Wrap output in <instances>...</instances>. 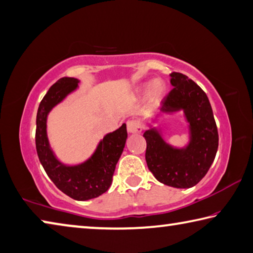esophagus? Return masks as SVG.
Segmentation results:
<instances>
[{
  "label": "esophagus",
  "instance_id": "1",
  "mask_svg": "<svg viewBox=\"0 0 253 253\" xmlns=\"http://www.w3.org/2000/svg\"><path fill=\"white\" fill-rule=\"evenodd\" d=\"M127 126V131L130 133H140L142 131V124L139 120H130L126 123Z\"/></svg>",
  "mask_w": 253,
  "mask_h": 253
}]
</instances>
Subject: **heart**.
<instances>
[{"label":"heart","mask_w":253,"mask_h":253,"mask_svg":"<svg viewBox=\"0 0 253 253\" xmlns=\"http://www.w3.org/2000/svg\"><path fill=\"white\" fill-rule=\"evenodd\" d=\"M146 89H148L149 92H150V95L154 101H158L164 93V86L158 81L149 82L146 85Z\"/></svg>","instance_id":"1"}]
</instances>
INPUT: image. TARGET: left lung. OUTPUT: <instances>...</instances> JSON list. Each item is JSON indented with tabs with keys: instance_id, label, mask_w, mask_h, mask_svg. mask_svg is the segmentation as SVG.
<instances>
[{
	"instance_id": "left-lung-1",
	"label": "left lung",
	"mask_w": 253,
	"mask_h": 253,
	"mask_svg": "<svg viewBox=\"0 0 253 253\" xmlns=\"http://www.w3.org/2000/svg\"><path fill=\"white\" fill-rule=\"evenodd\" d=\"M173 88L161 103L163 113L183 110L189 123L190 139L186 148L169 146L156 127L143 133L146 161L157 180L176 188H190L200 183L213 164L218 148V133L208 95L195 82L180 73L170 74Z\"/></svg>"
}]
</instances>
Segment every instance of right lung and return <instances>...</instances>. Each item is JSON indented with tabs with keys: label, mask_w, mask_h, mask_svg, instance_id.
<instances>
[{
	"label": "right lung",
	"mask_w": 253,
	"mask_h": 253,
	"mask_svg": "<svg viewBox=\"0 0 253 253\" xmlns=\"http://www.w3.org/2000/svg\"><path fill=\"white\" fill-rule=\"evenodd\" d=\"M78 82L73 77L60 78L40 102L37 113L36 148L44 171L58 189L76 201H87L98 197L110 188L127 133L126 126L122 124L118 130L106 134L98 143L93 156L81 165L66 166L56 158L47 136L48 113L77 88Z\"/></svg>",
	"instance_id": "right-lung-1"
}]
</instances>
